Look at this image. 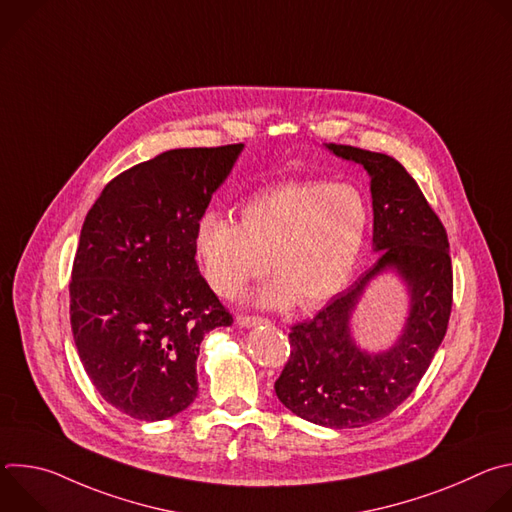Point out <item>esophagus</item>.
I'll use <instances>...</instances> for the list:
<instances>
[{
  "label": "esophagus",
  "instance_id": "obj_1",
  "mask_svg": "<svg viewBox=\"0 0 512 512\" xmlns=\"http://www.w3.org/2000/svg\"><path fill=\"white\" fill-rule=\"evenodd\" d=\"M237 324L241 328H255V326H261V324H267V320L259 318V316H239Z\"/></svg>",
  "mask_w": 512,
  "mask_h": 512
}]
</instances>
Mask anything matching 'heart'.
Returning <instances> with one entry per match:
<instances>
[{"label": "heart", "instance_id": "1", "mask_svg": "<svg viewBox=\"0 0 512 512\" xmlns=\"http://www.w3.org/2000/svg\"><path fill=\"white\" fill-rule=\"evenodd\" d=\"M373 225L367 196L350 182H285L239 210V225L206 214L194 247L208 285L233 300L267 271L253 298L267 310L322 306L350 281Z\"/></svg>", "mask_w": 512, "mask_h": 512}]
</instances>
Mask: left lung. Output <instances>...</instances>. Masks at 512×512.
Masks as SVG:
<instances>
[{"instance_id": "8db88e82", "label": "left lung", "mask_w": 512, "mask_h": 512, "mask_svg": "<svg viewBox=\"0 0 512 512\" xmlns=\"http://www.w3.org/2000/svg\"><path fill=\"white\" fill-rule=\"evenodd\" d=\"M326 150L367 170L379 255L312 320L291 328V354L275 393L298 417L342 429L387 417L415 391L446 336L454 281L446 229L407 170L352 145L326 143ZM385 272L406 285L408 316L392 346L373 353L355 344L351 318L363 291Z\"/></svg>"}]
</instances>
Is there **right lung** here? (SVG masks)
<instances>
[{
  "label": "right lung",
  "instance_id": "add662e5",
  "mask_svg": "<svg viewBox=\"0 0 512 512\" xmlns=\"http://www.w3.org/2000/svg\"><path fill=\"white\" fill-rule=\"evenodd\" d=\"M245 145L170 150L111 180L81 231L70 326L83 367L121 413L162 421L198 395L204 336L231 326L196 265V227Z\"/></svg>",
  "mask_w": 512,
  "mask_h": 512
}]
</instances>
